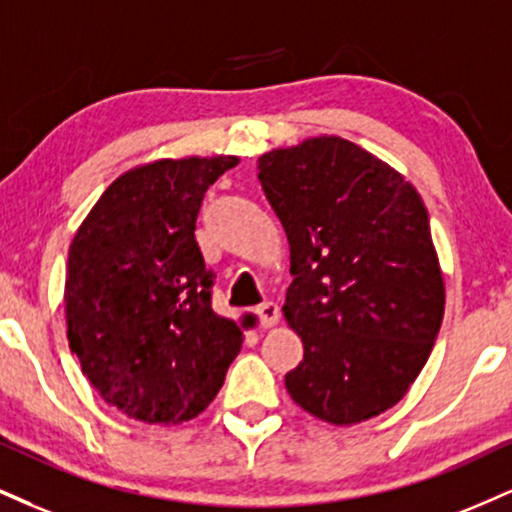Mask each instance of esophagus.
I'll return each instance as SVG.
<instances>
[{"label":"esophagus","mask_w":512,"mask_h":512,"mask_svg":"<svg viewBox=\"0 0 512 512\" xmlns=\"http://www.w3.org/2000/svg\"><path fill=\"white\" fill-rule=\"evenodd\" d=\"M257 317H260V324L264 326V329H269V326L279 324V317H281V310L279 305L272 303V300H267V303H262L260 307H257Z\"/></svg>","instance_id":"esophagus-1"}]
</instances>
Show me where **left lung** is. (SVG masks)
<instances>
[{
    "instance_id": "obj_1",
    "label": "left lung",
    "mask_w": 512,
    "mask_h": 512,
    "mask_svg": "<svg viewBox=\"0 0 512 512\" xmlns=\"http://www.w3.org/2000/svg\"><path fill=\"white\" fill-rule=\"evenodd\" d=\"M257 169L291 245L283 317L305 348L286 389L324 422L377 417L408 393L441 329L427 207L396 169L338 135L267 152Z\"/></svg>"
}]
</instances>
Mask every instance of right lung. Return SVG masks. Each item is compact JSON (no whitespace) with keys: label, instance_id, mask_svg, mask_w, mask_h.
<instances>
[{"label":"right lung","instance_id":"1","mask_svg":"<svg viewBox=\"0 0 512 512\" xmlns=\"http://www.w3.org/2000/svg\"><path fill=\"white\" fill-rule=\"evenodd\" d=\"M238 157L159 159L104 190L69 248V346L95 391L147 424L188 422L212 403L243 331L212 310L195 240L202 197Z\"/></svg>","mask_w":512,"mask_h":512}]
</instances>
